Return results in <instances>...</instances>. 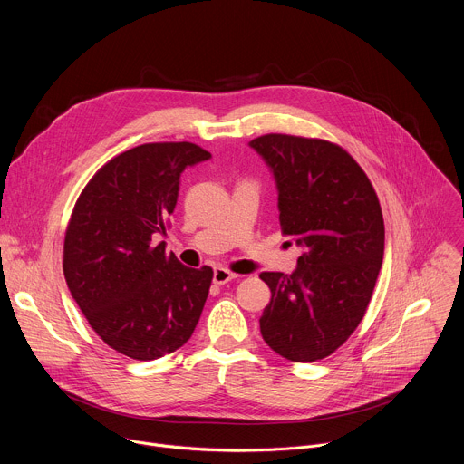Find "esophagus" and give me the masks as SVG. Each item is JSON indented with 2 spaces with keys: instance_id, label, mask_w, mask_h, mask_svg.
Segmentation results:
<instances>
[{
  "instance_id": "34e87169",
  "label": "esophagus",
  "mask_w": 464,
  "mask_h": 464,
  "mask_svg": "<svg viewBox=\"0 0 464 464\" xmlns=\"http://www.w3.org/2000/svg\"><path fill=\"white\" fill-rule=\"evenodd\" d=\"M237 277V274L229 272L227 268H215V274H213V283L215 285H226L229 281H233Z\"/></svg>"
}]
</instances>
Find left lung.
I'll use <instances>...</instances> for the list:
<instances>
[{
	"label": "left lung",
	"mask_w": 464,
	"mask_h": 464,
	"mask_svg": "<svg viewBox=\"0 0 464 464\" xmlns=\"http://www.w3.org/2000/svg\"><path fill=\"white\" fill-rule=\"evenodd\" d=\"M274 172L281 231L303 246L292 276L262 272L260 334L292 362L340 349L363 319L383 258V217L363 169L336 143L288 134L249 141Z\"/></svg>",
	"instance_id": "left-lung-1"
}]
</instances>
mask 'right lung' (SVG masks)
<instances>
[{"mask_svg":"<svg viewBox=\"0 0 464 464\" xmlns=\"http://www.w3.org/2000/svg\"><path fill=\"white\" fill-rule=\"evenodd\" d=\"M211 154L188 141L130 149L88 181L63 238V277L97 336L131 360L188 342L213 270L187 268L156 237L169 227L181 172Z\"/></svg>","mask_w":464,"mask_h":464,"instance_id":"add662e5","label":"right lung"}]
</instances>
